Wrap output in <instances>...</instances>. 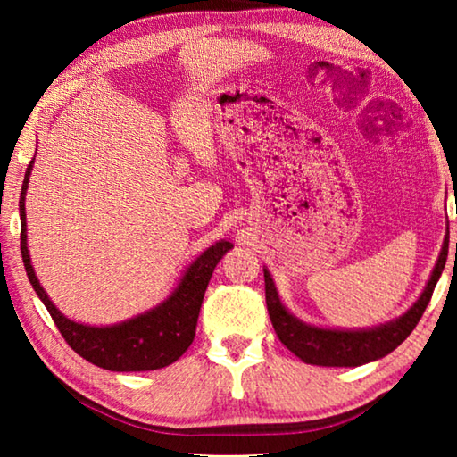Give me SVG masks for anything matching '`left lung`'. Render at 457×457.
I'll list each match as a JSON object with an SVG mask.
<instances>
[{
  "label": "left lung",
  "mask_w": 457,
  "mask_h": 457,
  "mask_svg": "<svg viewBox=\"0 0 457 457\" xmlns=\"http://www.w3.org/2000/svg\"><path fill=\"white\" fill-rule=\"evenodd\" d=\"M447 247H450V236H445L442 253H439L437 264L433 268L431 278L421 296L409 311L399 319L381 324V327L362 328V330H337V328H320L298 320L286 311L280 303L278 290L272 276L264 268L266 282V304L268 314L272 320L278 338L282 340L286 349L292 351L298 359L308 365L319 367H359L365 362L377 361L395 351L403 340L411 335L417 322L428 308L433 288L442 276L447 260ZM457 247V244H455Z\"/></svg>",
  "instance_id": "8db88e82"
}]
</instances>
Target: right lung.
Here are the masks:
<instances>
[{
  "label": "right lung",
  "instance_id": "1",
  "mask_svg": "<svg viewBox=\"0 0 457 457\" xmlns=\"http://www.w3.org/2000/svg\"><path fill=\"white\" fill-rule=\"evenodd\" d=\"M32 165L34 161H29L20 195L21 260H24L29 284H32V288L36 290L37 298L42 300L44 306L48 308L52 320L56 322L62 337H64L66 343L72 346V351L79 353L82 359H87L92 365L103 367L106 370L129 373V370H154L171 365L193 343L199 308L201 303H204L207 284H210L213 270L218 266L223 253L231 250L234 245L226 242V239H221V242H215L212 247H207L185 270L181 282L177 284V288L171 292V296L165 303L135 316V319L112 324V327H88V324L74 322L66 319L54 306L48 294L40 286V280L36 278L32 260H29L24 201Z\"/></svg>",
  "mask_w": 457,
  "mask_h": 457
}]
</instances>
